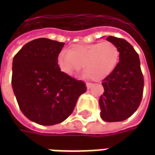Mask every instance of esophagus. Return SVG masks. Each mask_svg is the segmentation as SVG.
<instances>
[{"mask_svg": "<svg viewBox=\"0 0 155 155\" xmlns=\"http://www.w3.org/2000/svg\"><path fill=\"white\" fill-rule=\"evenodd\" d=\"M93 86H94V84H93V83H90V82L86 83V87H87L88 90L91 89V87H93Z\"/></svg>", "mask_w": 155, "mask_h": 155, "instance_id": "esophagus-1", "label": "esophagus"}]
</instances>
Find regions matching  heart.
<instances>
[{
	"label": "heart",
	"mask_w": 155,
	"mask_h": 155,
	"mask_svg": "<svg viewBox=\"0 0 155 155\" xmlns=\"http://www.w3.org/2000/svg\"><path fill=\"white\" fill-rule=\"evenodd\" d=\"M120 51L110 41L71 45L67 53L61 52L57 64L61 71L72 75L83 66V73L94 81L104 80L114 71L119 62Z\"/></svg>",
	"instance_id": "1"
}]
</instances>
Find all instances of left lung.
I'll use <instances>...</instances> for the list:
<instances>
[{
	"mask_svg": "<svg viewBox=\"0 0 155 155\" xmlns=\"http://www.w3.org/2000/svg\"><path fill=\"white\" fill-rule=\"evenodd\" d=\"M119 47L120 61L103 80L104 94L100 98L101 116L106 122L123 121L137 110L142 101L143 76L139 54L125 40L108 36Z\"/></svg>",
	"mask_w": 155,
	"mask_h": 155,
	"instance_id": "1",
	"label": "left lung"
}]
</instances>
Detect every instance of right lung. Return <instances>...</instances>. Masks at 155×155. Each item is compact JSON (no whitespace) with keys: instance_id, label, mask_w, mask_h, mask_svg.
I'll return each mask as SVG.
<instances>
[{"instance_id":"right-lung-1","label":"right lung","mask_w":155,"mask_h":155,"mask_svg":"<svg viewBox=\"0 0 155 155\" xmlns=\"http://www.w3.org/2000/svg\"><path fill=\"white\" fill-rule=\"evenodd\" d=\"M64 43L46 38L25 44L13 58L12 84L25 116L41 125L66 120L78 98L86 91L83 81L61 71L57 57Z\"/></svg>"}]
</instances>
